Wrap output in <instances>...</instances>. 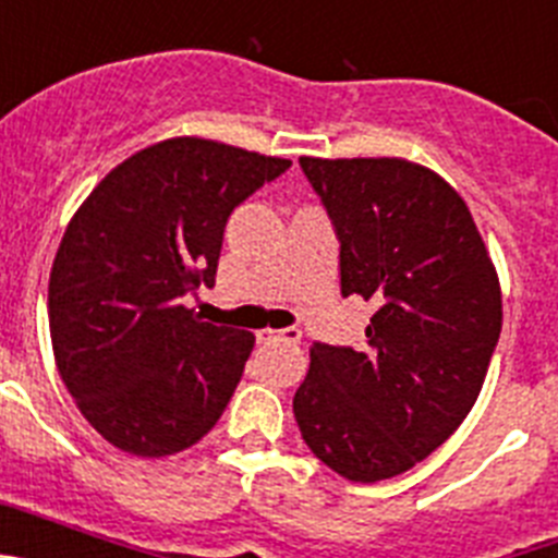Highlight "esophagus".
Masks as SVG:
<instances>
[{
  "label": "esophagus",
  "instance_id": "esophagus-1",
  "mask_svg": "<svg viewBox=\"0 0 558 558\" xmlns=\"http://www.w3.org/2000/svg\"><path fill=\"white\" fill-rule=\"evenodd\" d=\"M256 340H259V343H274V340H282V343H290V347H295V343H302V329H299V327L259 329V332H256Z\"/></svg>",
  "mask_w": 558,
  "mask_h": 558
}]
</instances>
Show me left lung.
I'll list each match as a JSON object with an SVG mask.
<instances>
[{"instance_id":"obj_1","label":"left lung","mask_w":558,"mask_h":558,"mask_svg":"<svg viewBox=\"0 0 558 558\" xmlns=\"http://www.w3.org/2000/svg\"><path fill=\"white\" fill-rule=\"evenodd\" d=\"M340 243V293L377 304L366 343H313L293 397L304 445L377 483L425 461L481 393L502 299L470 209L405 159H299Z\"/></svg>"}]
</instances>
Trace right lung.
I'll return each instance as SVG.
<instances>
[{
	"mask_svg": "<svg viewBox=\"0 0 558 558\" xmlns=\"http://www.w3.org/2000/svg\"><path fill=\"white\" fill-rule=\"evenodd\" d=\"M288 167L179 136L113 167L75 211L49 274V335L108 445L161 458L218 425L254 332L201 322L184 299L215 284L231 211Z\"/></svg>",
	"mask_w": 558,
	"mask_h": 558,
	"instance_id": "obj_1",
	"label": "right lung"
}]
</instances>
